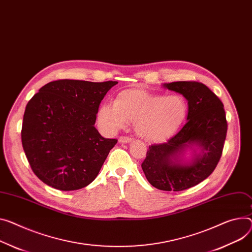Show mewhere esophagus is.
Listing matches in <instances>:
<instances>
[{"instance_id":"esophagus-1","label":"esophagus","mask_w":252,"mask_h":252,"mask_svg":"<svg viewBox=\"0 0 252 252\" xmlns=\"http://www.w3.org/2000/svg\"><path fill=\"white\" fill-rule=\"evenodd\" d=\"M132 141V138H129V137H125V136H121V137H119V139H118V142L119 143H130Z\"/></svg>"}]
</instances>
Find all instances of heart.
Instances as JSON below:
<instances>
[{
  "label": "heart",
  "instance_id": "b5f03b06",
  "mask_svg": "<svg viewBox=\"0 0 252 252\" xmlns=\"http://www.w3.org/2000/svg\"><path fill=\"white\" fill-rule=\"evenodd\" d=\"M188 103L181 94H151L142 90L120 92L114 103L104 104L98 112L102 128L114 133L134 122V130L142 139L158 143L171 137L184 124Z\"/></svg>",
  "mask_w": 252,
  "mask_h": 252
}]
</instances>
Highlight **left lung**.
I'll return each instance as SVG.
<instances>
[{
    "instance_id": "left-lung-1",
    "label": "left lung",
    "mask_w": 252,
    "mask_h": 252,
    "mask_svg": "<svg viewBox=\"0 0 252 252\" xmlns=\"http://www.w3.org/2000/svg\"><path fill=\"white\" fill-rule=\"evenodd\" d=\"M162 87L188 101L187 123L167 142L149 146L141 167L154 188L179 191L214 171L226 138V115L220 99L201 83L172 82Z\"/></svg>"
}]
</instances>
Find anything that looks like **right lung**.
I'll return each instance as SVG.
<instances>
[{
	"label": "right lung",
	"mask_w": 252,
	"mask_h": 252,
	"mask_svg": "<svg viewBox=\"0 0 252 252\" xmlns=\"http://www.w3.org/2000/svg\"><path fill=\"white\" fill-rule=\"evenodd\" d=\"M117 84L62 80L46 84L32 96L21 137L38 179L56 189L75 190L96 178L117 140L101 136L95 115Z\"/></svg>",
	"instance_id": "1"
}]
</instances>
